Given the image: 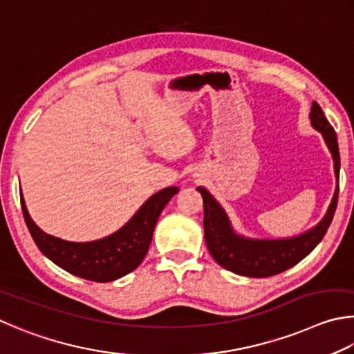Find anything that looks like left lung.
<instances>
[{
	"mask_svg": "<svg viewBox=\"0 0 354 354\" xmlns=\"http://www.w3.org/2000/svg\"><path fill=\"white\" fill-rule=\"evenodd\" d=\"M309 120H311V126L324 136L326 146L330 149L334 163V176L337 180L336 191H334L326 214L311 230L301 233L299 236L284 239L247 238L244 234L234 232L225 209L209 194V191L203 187L197 188L203 199V230H205L208 250L216 263L227 270H232L233 274L264 278L290 269L317 247L331 224L339 197L340 157L337 136L317 102H313L311 105Z\"/></svg>",
	"mask_w": 354,
	"mask_h": 354,
	"instance_id": "left-lung-1",
	"label": "left lung"
}]
</instances>
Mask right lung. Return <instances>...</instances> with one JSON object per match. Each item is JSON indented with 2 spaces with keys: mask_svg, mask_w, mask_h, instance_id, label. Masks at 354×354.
Segmentation results:
<instances>
[{
  "mask_svg": "<svg viewBox=\"0 0 354 354\" xmlns=\"http://www.w3.org/2000/svg\"><path fill=\"white\" fill-rule=\"evenodd\" d=\"M177 193V187L158 191L142 203L120 230L90 243H73L45 233L29 216L23 193L20 201L30 236L43 255L73 275L90 281L109 283L130 274L141 264L151 245L158 216Z\"/></svg>",
  "mask_w": 354,
  "mask_h": 354,
  "instance_id": "1",
  "label": "right lung"
}]
</instances>
